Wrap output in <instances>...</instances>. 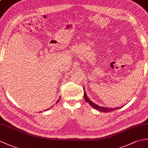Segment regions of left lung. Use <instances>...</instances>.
<instances>
[{
    "label": "left lung",
    "mask_w": 148,
    "mask_h": 148,
    "mask_svg": "<svg viewBox=\"0 0 148 148\" xmlns=\"http://www.w3.org/2000/svg\"><path fill=\"white\" fill-rule=\"evenodd\" d=\"M84 99H85V101L86 102H88L90 104V106H92V108H93L94 109H95L97 110H98V111H100L101 112H111V111H115V110L119 109L120 108H104V107H101V106H99V105H97L96 103H93L92 100H91L87 96L86 92H85V90H84Z\"/></svg>",
    "instance_id": "1"
}]
</instances>
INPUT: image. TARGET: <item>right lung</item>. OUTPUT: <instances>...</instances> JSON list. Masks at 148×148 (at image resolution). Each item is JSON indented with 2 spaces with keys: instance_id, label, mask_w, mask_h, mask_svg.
Returning <instances> with one entry per match:
<instances>
[{
  "instance_id": "obj_1",
  "label": "right lung",
  "mask_w": 148,
  "mask_h": 148,
  "mask_svg": "<svg viewBox=\"0 0 148 148\" xmlns=\"http://www.w3.org/2000/svg\"><path fill=\"white\" fill-rule=\"evenodd\" d=\"M58 101H59V100H58V101H57V102H58ZM45 111H46V110H45Z\"/></svg>"
}]
</instances>
